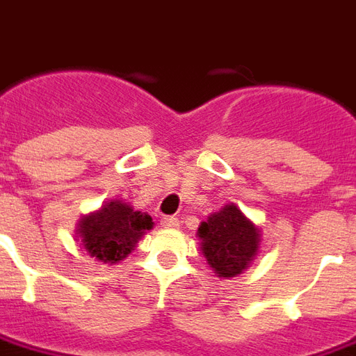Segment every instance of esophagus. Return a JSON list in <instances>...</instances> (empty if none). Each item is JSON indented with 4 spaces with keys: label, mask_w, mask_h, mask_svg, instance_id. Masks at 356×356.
Listing matches in <instances>:
<instances>
[{
    "label": "esophagus",
    "mask_w": 356,
    "mask_h": 356,
    "mask_svg": "<svg viewBox=\"0 0 356 356\" xmlns=\"http://www.w3.org/2000/svg\"><path fill=\"white\" fill-rule=\"evenodd\" d=\"M160 224H162L164 229H177L181 222H179V218H175V216H164V218L160 220Z\"/></svg>",
    "instance_id": "obj_1"
}]
</instances>
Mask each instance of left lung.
Listing matches in <instances>:
<instances>
[{"instance_id":"8db88e82","label":"left lung","mask_w":356,"mask_h":356,"mask_svg":"<svg viewBox=\"0 0 356 356\" xmlns=\"http://www.w3.org/2000/svg\"><path fill=\"white\" fill-rule=\"evenodd\" d=\"M200 248L216 278L229 280L250 267L261 244V229L235 205L227 203L197 227Z\"/></svg>"}]
</instances>
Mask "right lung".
Listing matches in <instances>:
<instances>
[{"label": "right lung", "mask_w": 356, "mask_h": 356, "mask_svg": "<svg viewBox=\"0 0 356 356\" xmlns=\"http://www.w3.org/2000/svg\"><path fill=\"white\" fill-rule=\"evenodd\" d=\"M153 226L147 213L136 211L121 197H113L102 203L99 211L83 214L76 233L89 256L115 265L134 250L138 241Z\"/></svg>", "instance_id": "right-lung-1"}]
</instances>
